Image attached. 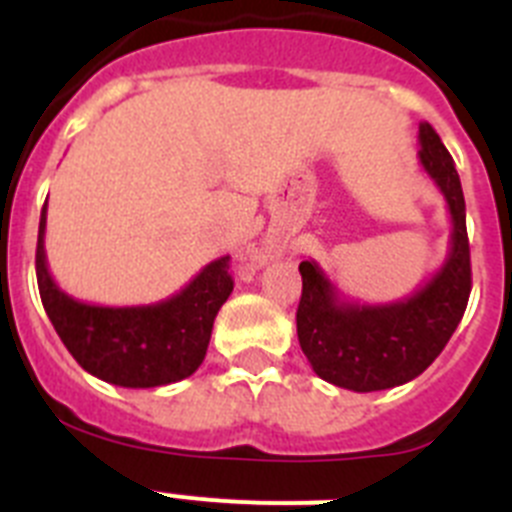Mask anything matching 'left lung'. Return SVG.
<instances>
[{"instance_id":"8db88e82","label":"left lung","mask_w":512,"mask_h":512,"mask_svg":"<svg viewBox=\"0 0 512 512\" xmlns=\"http://www.w3.org/2000/svg\"><path fill=\"white\" fill-rule=\"evenodd\" d=\"M418 158L449 205L451 238L441 269L405 300L359 305L338 292L318 261H302L297 338L312 372L354 392L390 390L423 374L454 336L472 292L467 205L454 158L420 122Z\"/></svg>"}]
</instances>
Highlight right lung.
I'll return each mask as SVG.
<instances>
[{
  "label": "right lung",
  "mask_w": 512,
  "mask_h": 512,
  "mask_svg": "<svg viewBox=\"0 0 512 512\" xmlns=\"http://www.w3.org/2000/svg\"><path fill=\"white\" fill-rule=\"evenodd\" d=\"M45 200L40 212L35 271L45 312L63 346L102 382L117 387H161L187 379L205 361L217 310L233 292L230 256L210 261L169 300L153 305L104 307L66 295L45 261Z\"/></svg>",
  "instance_id": "right-lung-1"
}]
</instances>
